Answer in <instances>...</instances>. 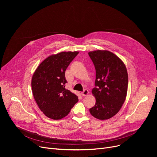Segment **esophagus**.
Instances as JSON below:
<instances>
[{
  "instance_id": "34e87169",
  "label": "esophagus",
  "mask_w": 157,
  "mask_h": 157,
  "mask_svg": "<svg viewBox=\"0 0 157 157\" xmlns=\"http://www.w3.org/2000/svg\"><path fill=\"white\" fill-rule=\"evenodd\" d=\"M88 94H89V92H88V90H85L83 92H81V95H83V96H86V95H87Z\"/></svg>"
}]
</instances>
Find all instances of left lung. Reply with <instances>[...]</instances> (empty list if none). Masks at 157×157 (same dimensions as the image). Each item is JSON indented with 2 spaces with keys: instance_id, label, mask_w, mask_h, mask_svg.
Masks as SVG:
<instances>
[{
  "instance_id": "1",
  "label": "left lung",
  "mask_w": 157,
  "mask_h": 157,
  "mask_svg": "<svg viewBox=\"0 0 157 157\" xmlns=\"http://www.w3.org/2000/svg\"><path fill=\"white\" fill-rule=\"evenodd\" d=\"M88 55L96 71L95 87L92 90L96 103L90 113L98 120H108L118 113L125 101L127 71L120 58L109 51L96 50Z\"/></svg>"
}]
</instances>
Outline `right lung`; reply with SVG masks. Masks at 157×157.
I'll return each instance as SVG.
<instances>
[{
	"label": "right lung",
	"instance_id": "add662e5",
	"mask_svg": "<svg viewBox=\"0 0 157 157\" xmlns=\"http://www.w3.org/2000/svg\"><path fill=\"white\" fill-rule=\"evenodd\" d=\"M78 53L64 52L49 56L33 74V95L40 111L49 118H64L78 101L77 95L65 88L66 69Z\"/></svg>",
	"mask_w": 157,
	"mask_h": 157
}]
</instances>
